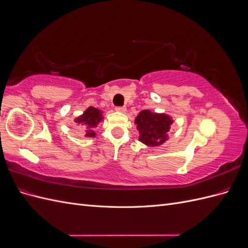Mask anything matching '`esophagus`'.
<instances>
[{"mask_svg": "<svg viewBox=\"0 0 248 248\" xmlns=\"http://www.w3.org/2000/svg\"><path fill=\"white\" fill-rule=\"evenodd\" d=\"M116 110L120 111V112H125L126 111V108L125 107H118V108H116Z\"/></svg>", "mask_w": 248, "mask_h": 248, "instance_id": "obj_1", "label": "esophagus"}]
</instances>
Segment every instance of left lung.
Instances as JSON below:
<instances>
[{"instance_id":"left-lung-1","label":"left lung","mask_w":248,"mask_h":248,"mask_svg":"<svg viewBox=\"0 0 248 248\" xmlns=\"http://www.w3.org/2000/svg\"><path fill=\"white\" fill-rule=\"evenodd\" d=\"M172 119L167 114H158L149 109L140 111L134 123L140 132L139 140L149 147L162 145L169 139Z\"/></svg>"}]
</instances>
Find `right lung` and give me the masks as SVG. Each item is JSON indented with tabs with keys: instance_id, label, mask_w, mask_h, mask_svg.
<instances>
[{
	"instance_id": "right-lung-1",
	"label": "right lung",
	"mask_w": 248,
	"mask_h": 248,
	"mask_svg": "<svg viewBox=\"0 0 248 248\" xmlns=\"http://www.w3.org/2000/svg\"><path fill=\"white\" fill-rule=\"evenodd\" d=\"M101 120H103L102 111L96 108L90 107L84 111V114L74 119V122L85 130L86 138H95V128Z\"/></svg>"
}]
</instances>
